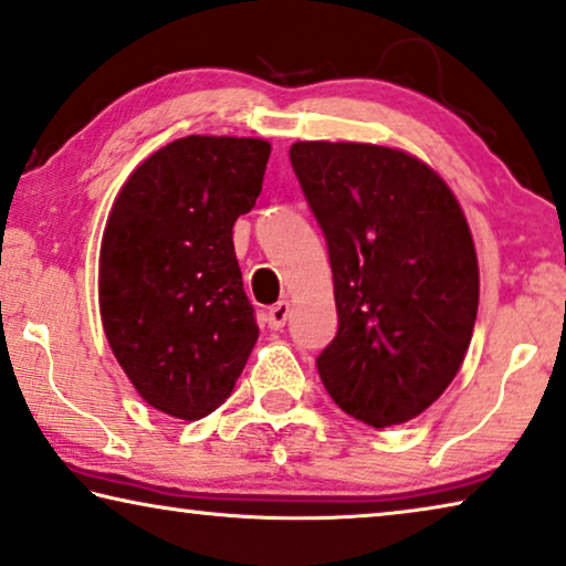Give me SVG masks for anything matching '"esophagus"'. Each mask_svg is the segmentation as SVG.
<instances>
[{"mask_svg": "<svg viewBox=\"0 0 566 566\" xmlns=\"http://www.w3.org/2000/svg\"><path fill=\"white\" fill-rule=\"evenodd\" d=\"M286 317H290V302H276V305L269 307L266 312V323L272 331H282V327L286 325Z\"/></svg>", "mask_w": 566, "mask_h": 566, "instance_id": "1", "label": "esophagus"}]
</instances>
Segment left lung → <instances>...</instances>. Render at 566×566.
<instances>
[{
	"label": "left lung",
	"mask_w": 566,
	"mask_h": 566,
	"mask_svg": "<svg viewBox=\"0 0 566 566\" xmlns=\"http://www.w3.org/2000/svg\"><path fill=\"white\" fill-rule=\"evenodd\" d=\"M292 170L325 233L337 333L317 356L327 394L384 429L419 417L465 360L478 317L475 243L421 159L358 142H294Z\"/></svg>",
	"instance_id": "left-lung-1"
}]
</instances>
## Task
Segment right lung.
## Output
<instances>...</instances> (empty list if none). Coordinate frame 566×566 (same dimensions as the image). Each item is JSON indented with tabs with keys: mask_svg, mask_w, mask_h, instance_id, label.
<instances>
[{
	"mask_svg": "<svg viewBox=\"0 0 566 566\" xmlns=\"http://www.w3.org/2000/svg\"><path fill=\"white\" fill-rule=\"evenodd\" d=\"M272 145L175 139L124 182L98 259V307L116 360L149 407L202 419L229 399L259 337L233 251L235 218Z\"/></svg>",
	"mask_w": 566,
	"mask_h": 566,
	"instance_id": "right-lung-1",
	"label": "right lung"
}]
</instances>
